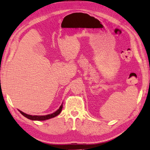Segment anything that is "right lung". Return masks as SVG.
<instances>
[{
    "mask_svg": "<svg viewBox=\"0 0 150 150\" xmlns=\"http://www.w3.org/2000/svg\"><path fill=\"white\" fill-rule=\"evenodd\" d=\"M63 108V105L62 104L61 105V106L60 107V108L54 113H52L51 114H48V115H46V116H32V115H29V114H26L24 112H23L22 111H20V112L22 114L23 116H25V117L28 118L30 120H47L52 117H54L56 116H57L58 114H59L62 110Z\"/></svg>",
    "mask_w": 150,
    "mask_h": 150,
    "instance_id": "right-lung-1",
    "label": "right lung"
}]
</instances>
